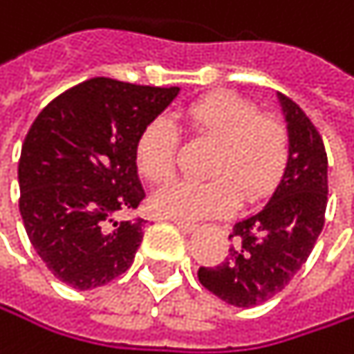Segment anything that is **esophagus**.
<instances>
[{
	"label": "esophagus",
	"mask_w": 354,
	"mask_h": 354,
	"mask_svg": "<svg viewBox=\"0 0 354 354\" xmlns=\"http://www.w3.org/2000/svg\"><path fill=\"white\" fill-rule=\"evenodd\" d=\"M171 222H174V226H176V228H178L180 232H185V234H191V232L197 228L195 224H191V222H183V220H171Z\"/></svg>",
	"instance_id": "obj_1"
}]
</instances>
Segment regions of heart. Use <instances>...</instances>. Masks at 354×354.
Masks as SVG:
<instances>
[{
    "mask_svg": "<svg viewBox=\"0 0 354 354\" xmlns=\"http://www.w3.org/2000/svg\"><path fill=\"white\" fill-rule=\"evenodd\" d=\"M191 130L216 149L209 155V180H174L151 195L149 207L167 220H201L230 214L243 195L253 203L266 197L288 161V134L276 118L234 95L216 93L185 109ZM178 130L171 120H151L134 142V161L147 180L161 183L174 171Z\"/></svg>",
    "mask_w": 354,
    "mask_h": 354,
    "instance_id": "obj_1",
    "label": "heart"
}]
</instances>
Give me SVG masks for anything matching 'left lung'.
Segmentation results:
<instances>
[{
  "label": "left lung",
  "mask_w": 354,
  "mask_h": 354,
  "mask_svg": "<svg viewBox=\"0 0 354 354\" xmlns=\"http://www.w3.org/2000/svg\"><path fill=\"white\" fill-rule=\"evenodd\" d=\"M288 132V161L270 201L234 224L228 257L201 268L199 282L234 307H255L278 295L305 266L324 228L328 157L305 111L276 93Z\"/></svg>",
  "instance_id": "left-lung-1"
}]
</instances>
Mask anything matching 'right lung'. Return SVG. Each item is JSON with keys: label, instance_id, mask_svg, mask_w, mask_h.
<instances>
[{"label": "right lung", "instance_id": "1", "mask_svg": "<svg viewBox=\"0 0 354 354\" xmlns=\"http://www.w3.org/2000/svg\"><path fill=\"white\" fill-rule=\"evenodd\" d=\"M180 93L113 78L80 82L32 122L18 161L20 216L47 270L76 290L124 274L142 220H115L145 197L134 142Z\"/></svg>", "mask_w": 354, "mask_h": 354}]
</instances>
